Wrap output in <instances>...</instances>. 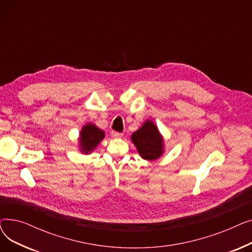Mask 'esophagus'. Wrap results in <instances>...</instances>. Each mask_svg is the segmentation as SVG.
I'll use <instances>...</instances> for the list:
<instances>
[{
  "mask_svg": "<svg viewBox=\"0 0 252 252\" xmlns=\"http://www.w3.org/2000/svg\"><path fill=\"white\" fill-rule=\"evenodd\" d=\"M111 136H112L113 138H122V137H123V134H122V133H118V131L112 130V131H111Z\"/></svg>",
  "mask_w": 252,
  "mask_h": 252,
  "instance_id": "esophagus-1",
  "label": "esophagus"
}]
</instances>
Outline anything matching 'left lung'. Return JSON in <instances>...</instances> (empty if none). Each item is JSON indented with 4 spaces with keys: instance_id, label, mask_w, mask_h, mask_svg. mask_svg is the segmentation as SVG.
<instances>
[{
    "instance_id": "8db88e82",
    "label": "left lung",
    "mask_w": 252,
    "mask_h": 252,
    "mask_svg": "<svg viewBox=\"0 0 252 252\" xmlns=\"http://www.w3.org/2000/svg\"><path fill=\"white\" fill-rule=\"evenodd\" d=\"M131 141L144 159L154 160L162 154V138L151 121L131 135Z\"/></svg>"
}]
</instances>
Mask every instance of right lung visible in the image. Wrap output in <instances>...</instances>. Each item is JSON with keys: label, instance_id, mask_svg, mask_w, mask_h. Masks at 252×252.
<instances>
[{"label": "right lung", "instance_id": "obj_1", "mask_svg": "<svg viewBox=\"0 0 252 252\" xmlns=\"http://www.w3.org/2000/svg\"><path fill=\"white\" fill-rule=\"evenodd\" d=\"M104 131L95 126L94 125H87L81 131V146L85 153H89L94 149L97 145L103 140Z\"/></svg>", "mask_w": 252, "mask_h": 252}]
</instances>
